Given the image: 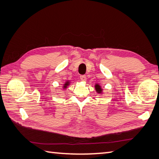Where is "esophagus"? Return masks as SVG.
I'll list each match as a JSON object with an SVG mask.
<instances>
[{"label": "esophagus", "mask_w": 159, "mask_h": 159, "mask_svg": "<svg viewBox=\"0 0 159 159\" xmlns=\"http://www.w3.org/2000/svg\"><path fill=\"white\" fill-rule=\"evenodd\" d=\"M80 79L82 80V81H86L87 76L85 75H81V76H80Z\"/></svg>", "instance_id": "1"}]
</instances>
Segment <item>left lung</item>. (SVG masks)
Returning <instances> with one entry per match:
<instances>
[{
	"label": "left lung",
	"mask_w": 159,
	"mask_h": 159,
	"mask_svg": "<svg viewBox=\"0 0 159 159\" xmlns=\"http://www.w3.org/2000/svg\"><path fill=\"white\" fill-rule=\"evenodd\" d=\"M94 87H95V89L98 93L103 94V89L102 88V87H101L98 83H96Z\"/></svg>",
	"instance_id": "1"
}]
</instances>
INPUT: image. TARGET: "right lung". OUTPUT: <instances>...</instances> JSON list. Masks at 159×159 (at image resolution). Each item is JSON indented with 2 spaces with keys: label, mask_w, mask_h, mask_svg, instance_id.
Wrapping results in <instances>:
<instances>
[{
  "label": "right lung",
  "mask_w": 159,
  "mask_h": 159,
  "mask_svg": "<svg viewBox=\"0 0 159 159\" xmlns=\"http://www.w3.org/2000/svg\"><path fill=\"white\" fill-rule=\"evenodd\" d=\"M70 83H71V82H70V80H67L65 82V83L63 84V90H66V89L67 88V87H69V85H70Z\"/></svg>",
  "instance_id": "1"
}]
</instances>
